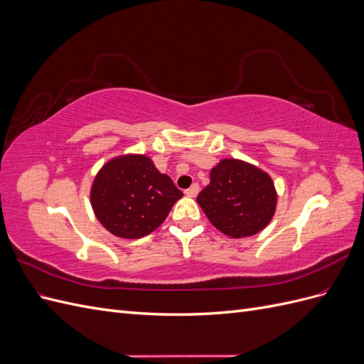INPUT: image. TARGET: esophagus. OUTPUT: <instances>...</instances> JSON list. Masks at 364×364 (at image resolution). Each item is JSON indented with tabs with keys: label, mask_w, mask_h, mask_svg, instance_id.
Here are the masks:
<instances>
[{
	"label": "esophagus",
	"mask_w": 364,
	"mask_h": 364,
	"mask_svg": "<svg viewBox=\"0 0 364 364\" xmlns=\"http://www.w3.org/2000/svg\"><path fill=\"white\" fill-rule=\"evenodd\" d=\"M199 185H197V183H194V185H191L190 186V188L188 190H185V194L186 196H188V197H196L197 194H199Z\"/></svg>",
	"instance_id": "34e87169"
}]
</instances>
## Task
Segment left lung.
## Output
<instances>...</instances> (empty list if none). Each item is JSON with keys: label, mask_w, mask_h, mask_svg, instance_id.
I'll return each instance as SVG.
<instances>
[{"label": "left lung", "mask_w": 364, "mask_h": 364, "mask_svg": "<svg viewBox=\"0 0 364 364\" xmlns=\"http://www.w3.org/2000/svg\"><path fill=\"white\" fill-rule=\"evenodd\" d=\"M208 220L230 238L252 237L277 211L278 194L270 176L241 159H222L209 173V185L197 196Z\"/></svg>", "instance_id": "8db88e82"}]
</instances>
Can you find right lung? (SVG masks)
Returning <instances> with one entry per match:
<instances>
[{"label": "right lung", "instance_id": "1", "mask_svg": "<svg viewBox=\"0 0 364 364\" xmlns=\"http://www.w3.org/2000/svg\"><path fill=\"white\" fill-rule=\"evenodd\" d=\"M182 196L149 156L134 153L107 161L91 186L98 222L115 237L132 240L159 228Z\"/></svg>", "mask_w": 364, "mask_h": 364}]
</instances>
